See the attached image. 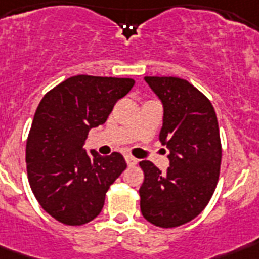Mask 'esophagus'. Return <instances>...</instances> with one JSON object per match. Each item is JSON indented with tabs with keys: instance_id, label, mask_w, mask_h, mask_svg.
Listing matches in <instances>:
<instances>
[{
	"instance_id": "34e87169",
	"label": "esophagus",
	"mask_w": 259,
	"mask_h": 259,
	"mask_svg": "<svg viewBox=\"0 0 259 259\" xmlns=\"http://www.w3.org/2000/svg\"><path fill=\"white\" fill-rule=\"evenodd\" d=\"M125 162H127L128 166H135L138 163V159L132 157V155H125Z\"/></svg>"
}]
</instances>
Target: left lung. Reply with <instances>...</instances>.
<instances>
[{
  "mask_svg": "<svg viewBox=\"0 0 259 259\" xmlns=\"http://www.w3.org/2000/svg\"><path fill=\"white\" fill-rule=\"evenodd\" d=\"M163 104L159 140L170 148V166L162 173L150 161L139 166L144 219L174 228L204 211L215 192L222 163L219 124L211 101L192 83L177 77H144Z\"/></svg>",
  "mask_w": 259,
  "mask_h": 259,
  "instance_id": "obj_1",
  "label": "left lung"
}]
</instances>
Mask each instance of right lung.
Instances as JSON below:
<instances>
[{
  "mask_svg": "<svg viewBox=\"0 0 259 259\" xmlns=\"http://www.w3.org/2000/svg\"><path fill=\"white\" fill-rule=\"evenodd\" d=\"M135 85L131 78L75 75L44 94L28 134L25 162L36 200L54 219L82 226L101 212L105 194L127 163L101 157L83 143Z\"/></svg>",
  "mask_w": 259,
  "mask_h": 259,
  "instance_id": "obj_1",
  "label": "right lung"
}]
</instances>
